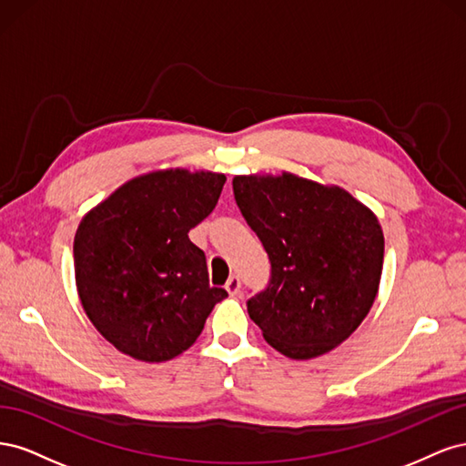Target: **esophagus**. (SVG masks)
Masks as SVG:
<instances>
[{
  "label": "esophagus",
  "mask_w": 466,
  "mask_h": 466,
  "mask_svg": "<svg viewBox=\"0 0 466 466\" xmlns=\"http://www.w3.org/2000/svg\"><path fill=\"white\" fill-rule=\"evenodd\" d=\"M225 289H228L229 295H237L238 291H241V279H238L237 276H231L228 279V284H225Z\"/></svg>",
  "instance_id": "obj_1"
}]
</instances>
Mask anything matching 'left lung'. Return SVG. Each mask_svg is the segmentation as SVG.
<instances>
[{"instance_id":"obj_1","label":"left lung","mask_w":466,"mask_h":466,"mask_svg":"<svg viewBox=\"0 0 466 466\" xmlns=\"http://www.w3.org/2000/svg\"><path fill=\"white\" fill-rule=\"evenodd\" d=\"M233 194L272 262L270 286L247 303L264 340L291 360L340 346L379 293V218L342 187L288 171L237 175Z\"/></svg>"}]
</instances>
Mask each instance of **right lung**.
I'll list each match as a JSON object with an SVG mask.
<instances>
[{"label": "right lung", "mask_w": 466, "mask_h": 466, "mask_svg": "<svg viewBox=\"0 0 466 466\" xmlns=\"http://www.w3.org/2000/svg\"><path fill=\"white\" fill-rule=\"evenodd\" d=\"M225 175L157 168L81 218L74 238L83 311L122 354L161 363L187 351L228 291L211 288L188 231L216 208Z\"/></svg>", "instance_id": "obj_1"}]
</instances>
